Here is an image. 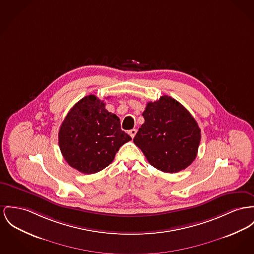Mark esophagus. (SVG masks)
<instances>
[{
	"label": "esophagus",
	"mask_w": 254,
	"mask_h": 254,
	"mask_svg": "<svg viewBox=\"0 0 254 254\" xmlns=\"http://www.w3.org/2000/svg\"><path fill=\"white\" fill-rule=\"evenodd\" d=\"M128 133H129V135H131V137L133 138V137L135 136V134H136V129H132V130H130Z\"/></svg>",
	"instance_id": "obj_1"
}]
</instances>
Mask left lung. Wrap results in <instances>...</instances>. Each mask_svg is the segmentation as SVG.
<instances>
[{"instance_id":"obj_1","label":"left lung","mask_w":254,"mask_h":254,"mask_svg":"<svg viewBox=\"0 0 254 254\" xmlns=\"http://www.w3.org/2000/svg\"><path fill=\"white\" fill-rule=\"evenodd\" d=\"M142 116L145 121L135 135L134 143L149 164L167 173L188 168L196 158L201 134L186 108L164 95L147 103Z\"/></svg>"}]
</instances>
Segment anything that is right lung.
<instances>
[{
	"label": "right lung",
	"instance_id": "right-lung-1",
	"mask_svg": "<svg viewBox=\"0 0 254 254\" xmlns=\"http://www.w3.org/2000/svg\"><path fill=\"white\" fill-rule=\"evenodd\" d=\"M120 120L94 95L85 96L69 111L59 131V145L68 165L92 174L108 167L120 146L131 140Z\"/></svg>",
	"mask_w": 254,
	"mask_h": 254
}]
</instances>
